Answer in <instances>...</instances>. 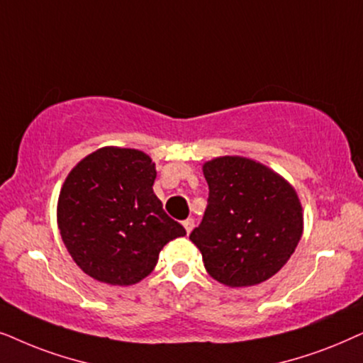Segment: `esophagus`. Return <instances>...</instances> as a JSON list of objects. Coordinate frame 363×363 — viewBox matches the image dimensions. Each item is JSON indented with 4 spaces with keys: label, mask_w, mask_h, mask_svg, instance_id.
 Listing matches in <instances>:
<instances>
[{
    "label": "esophagus",
    "mask_w": 363,
    "mask_h": 363,
    "mask_svg": "<svg viewBox=\"0 0 363 363\" xmlns=\"http://www.w3.org/2000/svg\"><path fill=\"white\" fill-rule=\"evenodd\" d=\"M182 225H184L186 232H187V234H189V232L194 229V219H186L184 222H182Z\"/></svg>",
    "instance_id": "34e87169"
}]
</instances>
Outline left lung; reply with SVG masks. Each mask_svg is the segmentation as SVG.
<instances>
[{
	"mask_svg": "<svg viewBox=\"0 0 363 363\" xmlns=\"http://www.w3.org/2000/svg\"><path fill=\"white\" fill-rule=\"evenodd\" d=\"M202 171L209 199L189 239L217 282L257 286L286 265L302 238L297 192L272 169L247 157H216Z\"/></svg>",
	"mask_w": 363,
	"mask_h": 363,
	"instance_id": "obj_1",
	"label": "left lung"
}]
</instances>
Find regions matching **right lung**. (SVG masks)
<instances>
[{
	"label": "right lung",
	"mask_w": 363,
	"mask_h": 363,
	"mask_svg": "<svg viewBox=\"0 0 363 363\" xmlns=\"http://www.w3.org/2000/svg\"><path fill=\"white\" fill-rule=\"evenodd\" d=\"M156 166L146 152L101 147L67 174L57 227L74 262L99 282L133 286L156 267L169 240L186 235L154 194Z\"/></svg>",
	"instance_id": "right-lung-1"
}]
</instances>
